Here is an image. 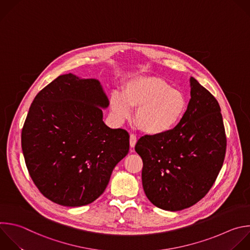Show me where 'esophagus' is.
I'll return each instance as SVG.
<instances>
[{"label":"esophagus","instance_id":"34e87169","mask_svg":"<svg viewBox=\"0 0 250 250\" xmlns=\"http://www.w3.org/2000/svg\"><path fill=\"white\" fill-rule=\"evenodd\" d=\"M135 144H136V136L134 134H130V136H129V146H130V148H134Z\"/></svg>","mask_w":250,"mask_h":250}]
</instances>
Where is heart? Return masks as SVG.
Returning a JSON list of instances; mask_svg holds the SVG:
<instances>
[{"mask_svg": "<svg viewBox=\"0 0 250 250\" xmlns=\"http://www.w3.org/2000/svg\"><path fill=\"white\" fill-rule=\"evenodd\" d=\"M135 108L134 121L145 134L159 136L170 132L184 118L188 101L180 90L155 76H139L128 80L123 95L113 93L110 110L120 123L127 120Z\"/></svg>", "mask_w": 250, "mask_h": 250, "instance_id": "obj_1", "label": "heart"}]
</instances>
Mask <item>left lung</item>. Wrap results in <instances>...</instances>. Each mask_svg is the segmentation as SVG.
Returning a JSON list of instances; mask_svg holds the SVG:
<instances>
[{
  "label": "left lung",
  "instance_id": "8db88e82",
  "mask_svg": "<svg viewBox=\"0 0 250 250\" xmlns=\"http://www.w3.org/2000/svg\"><path fill=\"white\" fill-rule=\"evenodd\" d=\"M190 100L179 125L159 136H142L135 151L142 158V186L150 202L181 211L202 199L224 163L227 139L215 97L190 77Z\"/></svg>",
  "mask_w": 250,
  "mask_h": 250
}]
</instances>
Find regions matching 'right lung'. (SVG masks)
<instances>
[{
	"instance_id": "add662e5",
	"label": "right lung",
	"mask_w": 250,
	"mask_h": 250,
	"mask_svg": "<svg viewBox=\"0 0 250 250\" xmlns=\"http://www.w3.org/2000/svg\"><path fill=\"white\" fill-rule=\"evenodd\" d=\"M109 99L97 79L58 76L34 98L21 132L29 175L51 201L79 207L106 189L129 135L103 122Z\"/></svg>"
}]
</instances>
